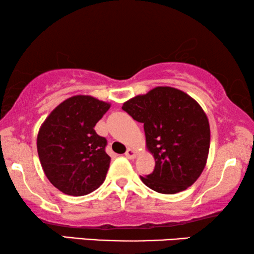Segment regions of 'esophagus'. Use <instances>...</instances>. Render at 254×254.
I'll return each instance as SVG.
<instances>
[{
	"mask_svg": "<svg viewBox=\"0 0 254 254\" xmlns=\"http://www.w3.org/2000/svg\"><path fill=\"white\" fill-rule=\"evenodd\" d=\"M125 156H126L128 159H134L135 157H136V151H135L134 149L128 148L127 151H126V154H125Z\"/></svg>",
	"mask_w": 254,
	"mask_h": 254,
	"instance_id": "34e87169",
	"label": "esophagus"
}]
</instances>
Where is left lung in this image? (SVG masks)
<instances>
[{
	"instance_id": "left-lung-1",
	"label": "left lung",
	"mask_w": 254,
	"mask_h": 254,
	"mask_svg": "<svg viewBox=\"0 0 254 254\" xmlns=\"http://www.w3.org/2000/svg\"><path fill=\"white\" fill-rule=\"evenodd\" d=\"M123 110L143 124L145 143L155 158L149 189L175 194L192 186L206 166L210 145L209 121L196 100L182 90L157 86L124 103Z\"/></svg>"
}]
</instances>
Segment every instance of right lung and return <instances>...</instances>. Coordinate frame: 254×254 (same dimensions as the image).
<instances>
[{
  "instance_id": "right-lung-1",
  "label": "right lung",
  "mask_w": 254,
  "mask_h": 254,
  "mask_svg": "<svg viewBox=\"0 0 254 254\" xmlns=\"http://www.w3.org/2000/svg\"><path fill=\"white\" fill-rule=\"evenodd\" d=\"M110 106L91 96H72L41 125L38 155L45 175L62 193L86 195L105 180L111 157L106 138L96 133L95 126Z\"/></svg>"
}]
</instances>
